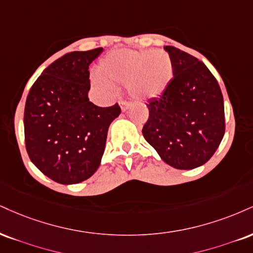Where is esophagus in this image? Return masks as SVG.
I'll list each match as a JSON object with an SVG mask.
<instances>
[{
    "instance_id": "1",
    "label": "esophagus",
    "mask_w": 253,
    "mask_h": 253,
    "mask_svg": "<svg viewBox=\"0 0 253 253\" xmlns=\"http://www.w3.org/2000/svg\"><path fill=\"white\" fill-rule=\"evenodd\" d=\"M130 105H132V102H129V101H125V100H121V101H120V107H121V111H123V112L127 111V109H128V108L130 107Z\"/></svg>"
}]
</instances>
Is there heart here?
Here are the masks:
<instances>
[{
    "instance_id": "b5f03b06",
    "label": "heart",
    "mask_w": 253,
    "mask_h": 253,
    "mask_svg": "<svg viewBox=\"0 0 253 253\" xmlns=\"http://www.w3.org/2000/svg\"><path fill=\"white\" fill-rule=\"evenodd\" d=\"M100 84L113 89L126 82L127 92L135 99H151L166 90L173 78V62L165 50L119 49L112 51L97 68Z\"/></svg>"
}]
</instances>
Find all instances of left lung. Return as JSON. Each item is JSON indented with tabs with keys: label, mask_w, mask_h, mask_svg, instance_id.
<instances>
[{
	"label": "left lung",
	"mask_w": 253,
	"mask_h": 253,
	"mask_svg": "<svg viewBox=\"0 0 253 253\" xmlns=\"http://www.w3.org/2000/svg\"><path fill=\"white\" fill-rule=\"evenodd\" d=\"M165 49L174 77L165 92L146 103L150 115L142 134L166 164L192 169L209 161L223 140V94L202 61L173 45Z\"/></svg>",
	"instance_id": "1"
}]
</instances>
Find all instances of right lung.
Returning <instances> with one entry per match:
<instances>
[{"instance_id": "1", "label": "right lung", "mask_w": 253, "mask_h": 253, "mask_svg": "<svg viewBox=\"0 0 253 253\" xmlns=\"http://www.w3.org/2000/svg\"><path fill=\"white\" fill-rule=\"evenodd\" d=\"M101 51H72L54 61L27 96V152L40 171L59 184H78L95 173L109 125L121 113L118 103L99 107L88 99V68Z\"/></svg>"}]
</instances>
